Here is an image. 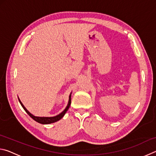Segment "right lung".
<instances>
[{
    "mask_svg": "<svg viewBox=\"0 0 156 156\" xmlns=\"http://www.w3.org/2000/svg\"><path fill=\"white\" fill-rule=\"evenodd\" d=\"M18 100H19L20 103L21 105V106L23 107V109H24V110L26 112H27V114L30 116V117L32 118V119H34L35 121H36L38 123H41V124H44V125H47V124H51V123H53V122H57V121H58L59 120L61 119V118L63 117V116L65 115V113L67 112V110L69 109V108L70 107V105H71V95L69 96V103L67 105V107H66V109L63 111V112L60 113L59 115H58L56 116H54V117H37V116H34L31 113H30V112H28V111L27 110V109L24 107V105H23L22 102H21V101L20 100V99H18Z\"/></svg>",
    "mask_w": 156,
    "mask_h": 156,
    "instance_id": "right-lung-1",
    "label": "right lung"
}]
</instances>
